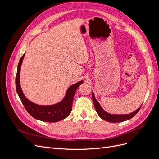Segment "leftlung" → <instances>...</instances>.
<instances>
[{
    "label": "left lung",
    "instance_id": "obj_1",
    "mask_svg": "<svg viewBox=\"0 0 159 159\" xmlns=\"http://www.w3.org/2000/svg\"><path fill=\"white\" fill-rule=\"evenodd\" d=\"M92 99H93V102L94 103L95 110H96V111H97L99 116L102 119L105 120V121L111 122V123L123 122V121H127V120L131 119L139 112V109H140V108L141 107H141L138 108L136 111H134V112H133L131 113H129V114H126V115L110 114V113H107L105 110L103 109V108L102 107H101V105H99L98 101L96 100L93 91H92Z\"/></svg>",
    "mask_w": 159,
    "mask_h": 159
}]
</instances>
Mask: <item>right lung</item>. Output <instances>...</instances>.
<instances>
[{"mask_svg":"<svg viewBox=\"0 0 159 159\" xmlns=\"http://www.w3.org/2000/svg\"><path fill=\"white\" fill-rule=\"evenodd\" d=\"M24 57L25 54L21 57L18 65L16 76V88L19 98L28 113L34 118L44 122L54 123L66 118L71 111L72 103L75 91L84 81H80L71 85L67 90L64 98L58 103L52 105H39L34 103L24 95L20 84V67Z\"/></svg>","mask_w":159,"mask_h":159,"instance_id":"right-lung-1","label":"right lung"}]
</instances>
